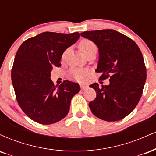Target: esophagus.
<instances>
[{
    "mask_svg": "<svg viewBox=\"0 0 156 156\" xmlns=\"http://www.w3.org/2000/svg\"><path fill=\"white\" fill-rule=\"evenodd\" d=\"M88 88V86L87 85H84V84H81L80 85V89H86Z\"/></svg>",
    "mask_w": 156,
    "mask_h": 156,
    "instance_id": "1",
    "label": "esophagus"
}]
</instances>
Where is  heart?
I'll use <instances>...</instances> for the list:
<instances>
[{
  "instance_id": "1",
  "label": "heart",
  "mask_w": 156,
  "mask_h": 156,
  "mask_svg": "<svg viewBox=\"0 0 156 156\" xmlns=\"http://www.w3.org/2000/svg\"><path fill=\"white\" fill-rule=\"evenodd\" d=\"M79 48L84 55L88 54L93 51H97L95 44L92 41L87 39H83L80 41L79 43ZM66 53H67V51L64 52L63 58ZM87 74H88V72L84 69H69V73H68V76L69 78L76 80H82Z\"/></svg>"
}]
</instances>
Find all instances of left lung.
I'll return each instance as SVG.
<instances>
[{
    "label": "left lung",
    "mask_w": 156,
    "mask_h": 156,
    "mask_svg": "<svg viewBox=\"0 0 156 156\" xmlns=\"http://www.w3.org/2000/svg\"><path fill=\"white\" fill-rule=\"evenodd\" d=\"M81 37L92 41L99 51L97 73L109 85L94 83L96 98L89 103L94 116L108 122L118 121L135 108L142 94L147 71L138 45L127 36L113 29L84 31Z\"/></svg>",
    "instance_id": "left-lung-1"
}]
</instances>
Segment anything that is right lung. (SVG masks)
<instances>
[{
  "mask_svg": "<svg viewBox=\"0 0 156 156\" xmlns=\"http://www.w3.org/2000/svg\"><path fill=\"white\" fill-rule=\"evenodd\" d=\"M78 32H43L23 42L16 53L12 81L23 112L39 124L50 125L67 116L78 83L67 80L55 86L51 79L53 67H59L65 50L79 38Z\"/></svg>",
  "mask_w": 156,
  "mask_h": 156,
  "instance_id": "right-lung-1",
  "label": "right lung"
}]
</instances>
